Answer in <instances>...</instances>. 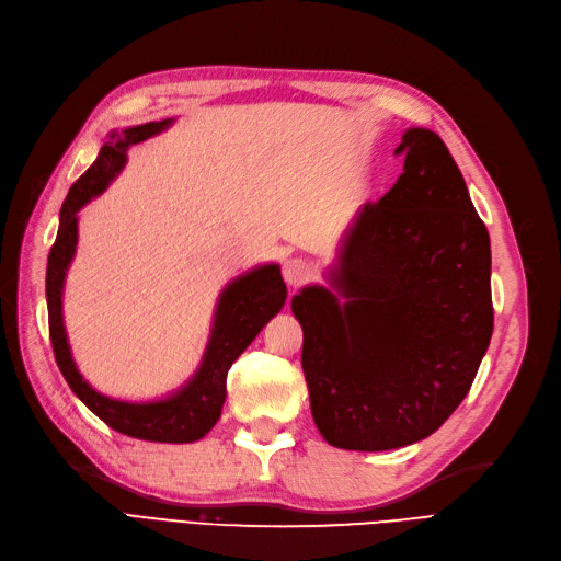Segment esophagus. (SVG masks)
I'll list each match as a JSON object with an SVG mask.
<instances>
[{
    "mask_svg": "<svg viewBox=\"0 0 561 561\" xmlns=\"http://www.w3.org/2000/svg\"><path fill=\"white\" fill-rule=\"evenodd\" d=\"M311 274H313L311 264L307 260H301V256H290V260L283 262V278L287 285L297 287L301 283H307Z\"/></svg>",
    "mask_w": 561,
    "mask_h": 561,
    "instance_id": "34e87169",
    "label": "esophagus"
}]
</instances>
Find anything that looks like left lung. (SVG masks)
I'll return each mask as SVG.
<instances>
[{"label": "left lung", "mask_w": 561, "mask_h": 561, "mask_svg": "<svg viewBox=\"0 0 561 561\" xmlns=\"http://www.w3.org/2000/svg\"><path fill=\"white\" fill-rule=\"evenodd\" d=\"M403 174L360 205L325 285H305L311 415L330 446L391 450L422 442L474 382L493 332L491 240L446 144L401 136Z\"/></svg>", "instance_id": "left-lung-1"}]
</instances>
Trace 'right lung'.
<instances>
[{
  "instance_id": "1",
  "label": "right lung",
  "mask_w": 561,
  "mask_h": 561,
  "mask_svg": "<svg viewBox=\"0 0 561 561\" xmlns=\"http://www.w3.org/2000/svg\"><path fill=\"white\" fill-rule=\"evenodd\" d=\"M174 125V117L160 123L134 125L113 129L105 144L72 188L60 207L56 243L47 262V307H49V335L54 356L66 382L89 411L101 417L105 425L119 434L141 442L158 444H193L217 425L226 401V375L233 360L243 354L260 330L274 318L287 297V287L278 264H260L238 278L226 283L221 290L205 354L198 370L168 397L153 401H125L96 391L84 380L78 363L72 358L66 321H64V287L68 268L78 252V211L108 188L115 176L125 170L127 150Z\"/></svg>"
}]
</instances>
